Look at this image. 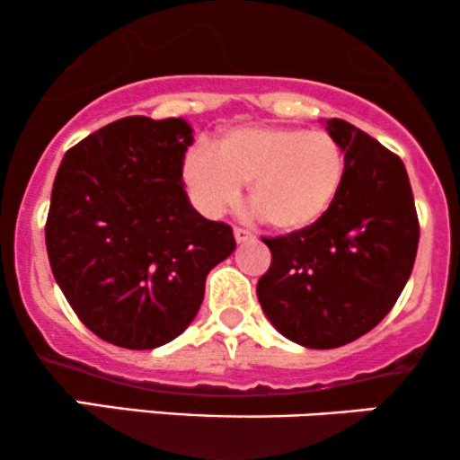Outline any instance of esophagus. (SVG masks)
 Listing matches in <instances>:
<instances>
[{
  "instance_id": "obj_1",
  "label": "esophagus",
  "mask_w": 460,
  "mask_h": 460,
  "mask_svg": "<svg viewBox=\"0 0 460 460\" xmlns=\"http://www.w3.org/2000/svg\"><path fill=\"white\" fill-rule=\"evenodd\" d=\"M234 235H235L237 244H244V242H252V234H251V231L242 229V226H235Z\"/></svg>"
}]
</instances>
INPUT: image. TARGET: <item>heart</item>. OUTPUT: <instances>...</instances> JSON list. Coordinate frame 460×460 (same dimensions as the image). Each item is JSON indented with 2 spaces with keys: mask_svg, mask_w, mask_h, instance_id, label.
Segmentation results:
<instances>
[{
  "mask_svg": "<svg viewBox=\"0 0 460 460\" xmlns=\"http://www.w3.org/2000/svg\"><path fill=\"white\" fill-rule=\"evenodd\" d=\"M346 179L344 145L324 129L240 128L194 146L183 181L203 214L220 216L248 188V203L268 226L285 234L314 226L340 197Z\"/></svg>",
  "mask_w": 460,
  "mask_h": 460,
  "instance_id": "heart-1",
  "label": "heart"
}]
</instances>
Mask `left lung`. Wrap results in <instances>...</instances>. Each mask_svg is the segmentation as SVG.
<instances>
[{
    "label": "left lung",
    "mask_w": 460,
    "mask_h": 460,
    "mask_svg": "<svg viewBox=\"0 0 460 460\" xmlns=\"http://www.w3.org/2000/svg\"><path fill=\"white\" fill-rule=\"evenodd\" d=\"M329 131L346 151L340 197L309 229L263 237L272 261L257 283L274 329L322 350L350 344L392 311L420 244L402 160L346 120L331 119Z\"/></svg>",
    "instance_id": "left-lung-1"
}]
</instances>
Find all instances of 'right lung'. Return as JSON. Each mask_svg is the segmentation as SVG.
<instances>
[{"label": "right lung", "mask_w": 460, "mask_h": 460, "mask_svg": "<svg viewBox=\"0 0 460 460\" xmlns=\"http://www.w3.org/2000/svg\"><path fill=\"white\" fill-rule=\"evenodd\" d=\"M183 119L125 116L66 151L45 244L62 294L94 335L151 350L186 331L234 229L203 218L183 186Z\"/></svg>", "instance_id": "1"}]
</instances>
